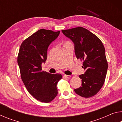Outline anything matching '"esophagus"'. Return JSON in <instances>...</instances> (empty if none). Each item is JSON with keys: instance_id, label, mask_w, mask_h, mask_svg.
<instances>
[{"instance_id": "esophagus-1", "label": "esophagus", "mask_w": 122, "mask_h": 122, "mask_svg": "<svg viewBox=\"0 0 122 122\" xmlns=\"http://www.w3.org/2000/svg\"><path fill=\"white\" fill-rule=\"evenodd\" d=\"M64 76H65L66 78H70L71 77V75H64Z\"/></svg>"}]
</instances>
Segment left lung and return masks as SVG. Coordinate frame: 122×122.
Listing matches in <instances>:
<instances>
[{
    "mask_svg": "<svg viewBox=\"0 0 122 122\" xmlns=\"http://www.w3.org/2000/svg\"><path fill=\"white\" fill-rule=\"evenodd\" d=\"M62 32L73 42L77 59L83 61L82 67L85 71L79 76L81 86L74 91L83 97L93 96L102 87L108 70L103 44L97 36L81 27L62 30Z\"/></svg>",
    "mask_w": 122,
    "mask_h": 122,
    "instance_id": "1",
    "label": "left lung"
}]
</instances>
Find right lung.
<instances>
[{"label":"right lung","instance_id":"add662e5","mask_svg":"<svg viewBox=\"0 0 122 122\" xmlns=\"http://www.w3.org/2000/svg\"><path fill=\"white\" fill-rule=\"evenodd\" d=\"M60 31L41 29L25 40L18 56L22 81L27 90L40 102L48 103L57 95L56 85L62 78L60 74H51L42 71V63L47 60L48 47Z\"/></svg>","mask_w":122,"mask_h":122}]
</instances>
